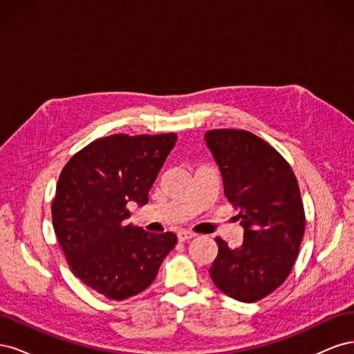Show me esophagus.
<instances>
[{
	"instance_id": "34e87169",
	"label": "esophagus",
	"mask_w": 354,
	"mask_h": 354,
	"mask_svg": "<svg viewBox=\"0 0 354 354\" xmlns=\"http://www.w3.org/2000/svg\"><path fill=\"white\" fill-rule=\"evenodd\" d=\"M195 236H196L195 233L187 232V230H180V232L177 233V238H178V241H180V242H186V241H190L192 238H195Z\"/></svg>"
}]
</instances>
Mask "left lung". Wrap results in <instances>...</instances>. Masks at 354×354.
Wrapping results in <instances>:
<instances>
[{"label":"left lung","instance_id":"8db88e82","mask_svg":"<svg viewBox=\"0 0 354 354\" xmlns=\"http://www.w3.org/2000/svg\"><path fill=\"white\" fill-rule=\"evenodd\" d=\"M205 142L220 168L224 195L241 209L243 227L236 248L216 238L211 279L238 301H259L285 282L304 236L297 178L282 155L250 131L211 130Z\"/></svg>","mask_w":354,"mask_h":354}]
</instances>
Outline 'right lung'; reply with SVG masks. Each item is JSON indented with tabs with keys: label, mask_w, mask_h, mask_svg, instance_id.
Wrapping results in <instances>:
<instances>
[{
	"label": "right lung",
	"mask_w": 354,
	"mask_h": 354,
	"mask_svg": "<svg viewBox=\"0 0 354 354\" xmlns=\"http://www.w3.org/2000/svg\"><path fill=\"white\" fill-rule=\"evenodd\" d=\"M177 142L174 133L113 134L75 153L62 169L51 203L53 226L73 274L111 299L151 285L174 248L173 232L127 224L128 202L143 207Z\"/></svg>",
	"instance_id": "right-lung-1"
}]
</instances>
